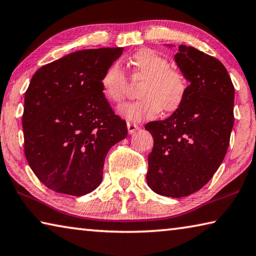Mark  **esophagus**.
Listing matches in <instances>:
<instances>
[{"instance_id": "34e87169", "label": "esophagus", "mask_w": 256, "mask_h": 256, "mask_svg": "<svg viewBox=\"0 0 256 256\" xmlns=\"http://www.w3.org/2000/svg\"><path fill=\"white\" fill-rule=\"evenodd\" d=\"M138 128V125H136V123L128 122V133H130V134H133L134 132L136 131Z\"/></svg>"}]
</instances>
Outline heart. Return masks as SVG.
<instances>
[{
  "label": "heart",
  "mask_w": 256,
  "mask_h": 256,
  "mask_svg": "<svg viewBox=\"0 0 256 256\" xmlns=\"http://www.w3.org/2000/svg\"><path fill=\"white\" fill-rule=\"evenodd\" d=\"M132 76L142 79L138 86L136 102L123 104L118 112L134 122L150 120L162 110L172 112L183 105L188 84L183 73L170 68V60L149 48L138 50L130 58ZM102 92L112 102H120L126 94L128 80L118 62L112 63L100 80Z\"/></svg>",
  "instance_id": "heart-1"
}]
</instances>
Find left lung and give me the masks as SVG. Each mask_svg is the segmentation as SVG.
<instances>
[{"label": "left lung", "instance_id": "left-lung-1", "mask_svg": "<svg viewBox=\"0 0 256 256\" xmlns=\"http://www.w3.org/2000/svg\"><path fill=\"white\" fill-rule=\"evenodd\" d=\"M174 58L190 82L188 92L170 118L146 125L154 138L146 183L159 196L183 198L201 190L226 156L235 89L216 58L180 45Z\"/></svg>", "mask_w": 256, "mask_h": 256}]
</instances>
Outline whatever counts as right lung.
I'll list each match as a JSON object with an SVG mask.
<instances>
[{
  "instance_id": "add662e5",
  "label": "right lung",
  "mask_w": 256,
  "mask_h": 256,
  "mask_svg": "<svg viewBox=\"0 0 256 256\" xmlns=\"http://www.w3.org/2000/svg\"><path fill=\"white\" fill-rule=\"evenodd\" d=\"M122 47L84 50L38 68L24 94V154L50 190L81 196L102 180L106 154L126 138L100 80Z\"/></svg>"
}]
</instances>
